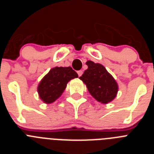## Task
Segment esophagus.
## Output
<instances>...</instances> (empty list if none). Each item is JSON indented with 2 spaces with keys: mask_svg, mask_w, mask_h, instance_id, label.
I'll return each mask as SVG.
<instances>
[{
  "mask_svg": "<svg viewBox=\"0 0 154 154\" xmlns=\"http://www.w3.org/2000/svg\"><path fill=\"white\" fill-rule=\"evenodd\" d=\"M77 73H78L79 76H81L82 75V73H83V72H82V70H79V71H78V72H77Z\"/></svg>",
  "mask_w": 154,
  "mask_h": 154,
  "instance_id": "esophagus-1",
  "label": "esophagus"
}]
</instances>
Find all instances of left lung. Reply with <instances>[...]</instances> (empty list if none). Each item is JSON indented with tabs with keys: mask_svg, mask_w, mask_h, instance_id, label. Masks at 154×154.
<instances>
[{
	"mask_svg": "<svg viewBox=\"0 0 154 154\" xmlns=\"http://www.w3.org/2000/svg\"><path fill=\"white\" fill-rule=\"evenodd\" d=\"M86 65L88 69L79 79L86 85L91 96L104 104L112 101L119 88L112 75L101 64L87 61Z\"/></svg>",
	"mask_w": 154,
	"mask_h": 154,
	"instance_id": "1",
	"label": "left lung"
}]
</instances>
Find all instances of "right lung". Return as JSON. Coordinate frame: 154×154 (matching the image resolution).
Wrapping results in <instances>:
<instances>
[{
  "label": "right lung",
  "mask_w": 154,
  "mask_h": 154,
  "mask_svg": "<svg viewBox=\"0 0 154 154\" xmlns=\"http://www.w3.org/2000/svg\"><path fill=\"white\" fill-rule=\"evenodd\" d=\"M75 78H78V74L71 67L53 68L38 86L39 97L47 104L55 102L62 96L68 82Z\"/></svg>",
  "instance_id": "add662e5"
}]
</instances>
